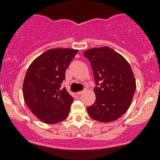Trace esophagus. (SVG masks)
Here are the masks:
<instances>
[{
  "label": "esophagus",
  "mask_w": 160,
  "mask_h": 160,
  "mask_svg": "<svg viewBox=\"0 0 160 160\" xmlns=\"http://www.w3.org/2000/svg\"><path fill=\"white\" fill-rule=\"evenodd\" d=\"M84 92H85V90H82V91H78L77 93L78 95H81V94H83V93H84Z\"/></svg>",
  "instance_id": "esophagus-1"
}]
</instances>
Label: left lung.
<instances>
[{
  "mask_svg": "<svg viewBox=\"0 0 160 160\" xmlns=\"http://www.w3.org/2000/svg\"><path fill=\"white\" fill-rule=\"evenodd\" d=\"M83 55L89 59L94 76L96 101L88 107L93 120L114 122L129 108L136 89V82L128 61L108 46L87 50Z\"/></svg>",
  "mask_w": 160,
  "mask_h": 160,
  "instance_id": "obj_1",
  "label": "left lung"
}]
</instances>
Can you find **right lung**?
<instances>
[{
	"label": "right lung",
	"mask_w": 160,
	"mask_h": 160,
	"mask_svg": "<svg viewBox=\"0 0 160 160\" xmlns=\"http://www.w3.org/2000/svg\"><path fill=\"white\" fill-rule=\"evenodd\" d=\"M78 50L52 49L36 58L28 68L23 97L28 108L40 121L56 124L65 120L73 98L62 88L65 72Z\"/></svg>",
	"instance_id": "1"
}]
</instances>
